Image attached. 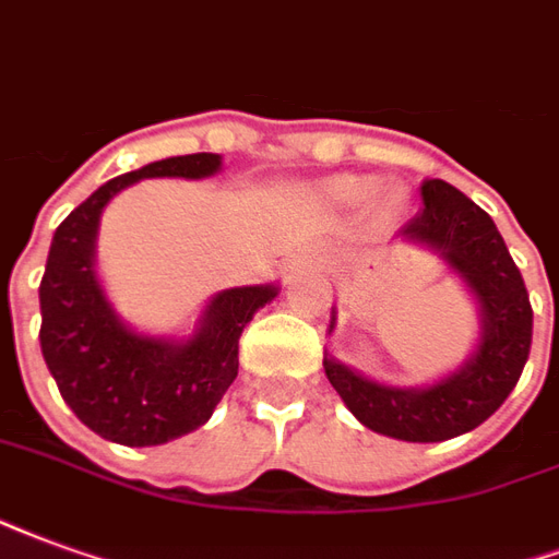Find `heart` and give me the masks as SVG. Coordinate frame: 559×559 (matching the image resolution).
Segmentation results:
<instances>
[{
	"instance_id": "obj_1",
	"label": "heart",
	"mask_w": 559,
	"mask_h": 559,
	"mask_svg": "<svg viewBox=\"0 0 559 559\" xmlns=\"http://www.w3.org/2000/svg\"><path fill=\"white\" fill-rule=\"evenodd\" d=\"M330 193L342 202H364L374 193V181L372 178H340L330 185Z\"/></svg>"
}]
</instances>
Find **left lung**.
<instances>
[{
    "mask_svg": "<svg viewBox=\"0 0 559 559\" xmlns=\"http://www.w3.org/2000/svg\"><path fill=\"white\" fill-rule=\"evenodd\" d=\"M423 211L402 235L441 250L483 307V342L464 369L429 390L374 384L336 360H324L330 384L366 429L399 441H450L474 431L519 384L531 357L533 307L519 264L495 219L441 178L419 185Z\"/></svg>",
    "mask_w": 559,
    "mask_h": 559,
    "instance_id": "obj_1",
    "label": "left lung"
}]
</instances>
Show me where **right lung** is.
<instances>
[{"label":"right lung","instance_id":"right-lung-1","mask_svg":"<svg viewBox=\"0 0 559 559\" xmlns=\"http://www.w3.org/2000/svg\"><path fill=\"white\" fill-rule=\"evenodd\" d=\"M219 154H185L118 175L56 229L40 276V354L68 408L88 429L124 443L157 447L199 429L238 378V340L276 297L274 285L229 288L211 300L202 328L185 345L130 333L112 316L95 280L97 217L109 199L140 178H205Z\"/></svg>","mask_w":559,"mask_h":559}]
</instances>
